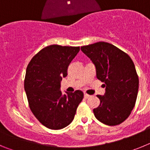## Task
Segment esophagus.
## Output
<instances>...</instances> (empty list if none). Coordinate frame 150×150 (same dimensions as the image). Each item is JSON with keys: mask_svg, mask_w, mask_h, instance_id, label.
<instances>
[{"mask_svg": "<svg viewBox=\"0 0 150 150\" xmlns=\"http://www.w3.org/2000/svg\"><path fill=\"white\" fill-rule=\"evenodd\" d=\"M90 97H91V96H90L89 95H88V94H86V93L84 94V98H86V99L87 98H89Z\"/></svg>", "mask_w": 150, "mask_h": 150, "instance_id": "obj_1", "label": "esophagus"}]
</instances>
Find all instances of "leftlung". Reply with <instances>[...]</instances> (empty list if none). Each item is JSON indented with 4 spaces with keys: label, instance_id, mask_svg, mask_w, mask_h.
<instances>
[{
    "label": "left lung",
    "instance_id": "1",
    "mask_svg": "<svg viewBox=\"0 0 150 150\" xmlns=\"http://www.w3.org/2000/svg\"><path fill=\"white\" fill-rule=\"evenodd\" d=\"M81 50L95 64L97 78L105 83L104 96L98 95L100 104L93 110L95 116L107 125L121 124L131 114L138 93V75L133 61L106 42L81 46Z\"/></svg>",
    "mask_w": 150,
    "mask_h": 150
}]
</instances>
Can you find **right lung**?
Listing matches in <instances>:
<instances>
[{"mask_svg":"<svg viewBox=\"0 0 150 150\" xmlns=\"http://www.w3.org/2000/svg\"><path fill=\"white\" fill-rule=\"evenodd\" d=\"M79 46H46L28 64L24 87L28 105L38 121L50 129L59 130L71 124L83 92L76 90L62 95L60 82L67 75L69 64Z\"/></svg>","mask_w":150,"mask_h":150,"instance_id":"1","label":"right lung"}]
</instances>
